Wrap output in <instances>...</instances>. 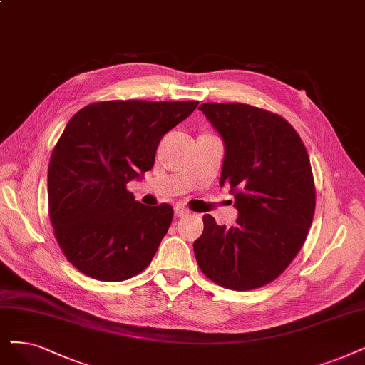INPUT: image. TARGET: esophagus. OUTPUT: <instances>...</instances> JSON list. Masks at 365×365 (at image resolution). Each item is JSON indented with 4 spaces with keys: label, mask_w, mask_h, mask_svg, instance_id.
Here are the masks:
<instances>
[{
    "label": "esophagus",
    "mask_w": 365,
    "mask_h": 365,
    "mask_svg": "<svg viewBox=\"0 0 365 365\" xmlns=\"http://www.w3.org/2000/svg\"><path fill=\"white\" fill-rule=\"evenodd\" d=\"M188 212H190V211H188L184 205H181V203H180V205L175 207V214H177L178 217H184V215H187Z\"/></svg>",
    "instance_id": "obj_1"
}]
</instances>
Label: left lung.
I'll use <instances>...</instances> for the list:
<instances>
[{"label":"left lung","mask_w":365,"mask_h":365,"mask_svg":"<svg viewBox=\"0 0 365 365\" xmlns=\"http://www.w3.org/2000/svg\"><path fill=\"white\" fill-rule=\"evenodd\" d=\"M225 140L220 185H229L237 225L203 215L193 250L200 271L218 286L252 290L274 282L309 235L316 188L309 153L283 116L245 103H202Z\"/></svg>","instance_id":"left-lung-1"}]
</instances>
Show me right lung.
Returning <instances> with one entry per match:
<instances>
[{"mask_svg": "<svg viewBox=\"0 0 365 365\" xmlns=\"http://www.w3.org/2000/svg\"><path fill=\"white\" fill-rule=\"evenodd\" d=\"M197 105L106 100L71 116L51 155L48 202L58 245L78 271L124 282L151 264L173 208L136 202L127 184L154 166L160 140Z\"/></svg>", "mask_w": 365, "mask_h": 365, "instance_id": "obj_1", "label": "right lung"}]
</instances>
